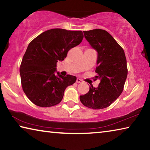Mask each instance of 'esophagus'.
<instances>
[{"label": "esophagus", "mask_w": 150, "mask_h": 150, "mask_svg": "<svg viewBox=\"0 0 150 150\" xmlns=\"http://www.w3.org/2000/svg\"><path fill=\"white\" fill-rule=\"evenodd\" d=\"M76 82L78 83H82V82H83V81L81 80V79H80L77 78V80H76Z\"/></svg>", "instance_id": "1"}]
</instances>
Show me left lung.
<instances>
[{
    "label": "left lung",
    "instance_id": "left-lung-1",
    "mask_svg": "<svg viewBox=\"0 0 150 150\" xmlns=\"http://www.w3.org/2000/svg\"><path fill=\"white\" fill-rule=\"evenodd\" d=\"M85 39L97 52L95 72L100 79L96 88L80 96L84 106L93 109L108 107L122 93L128 75L126 58L122 48L106 30L95 29L83 31Z\"/></svg>",
    "mask_w": 150,
    "mask_h": 150
}]
</instances>
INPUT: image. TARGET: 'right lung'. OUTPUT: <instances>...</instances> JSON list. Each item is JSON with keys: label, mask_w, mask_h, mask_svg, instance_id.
<instances>
[{"label": "right lung", "mask_w": 150, "mask_h": 150, "mask_svg": "<svg viewBox=\"0 0 150 150\" xmlns=\"http://www.w3.org/2000/svg\"><path fill=\"white\" fill-rule=\"evenodd\" d=\"M83 38L81 31L54 28L42 33L30 43L20 74L24 92L34 105L50 107L62 101L65 88L77 77L61 75L56 63L64 60L67 52L80 44Z\"/></svg>", "instance_id": "add662e5"}]
</instances>
